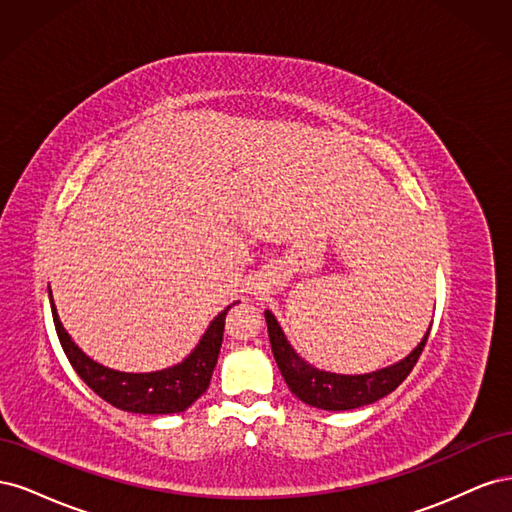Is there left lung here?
<instances>
[{
  "mask_svg": "<svg viewBox=\"0 0 512 512\" xmlns=\"http://www.w3.org/2000/svg\"><path fill=\"white\" fill-rule=\"evenodd\" d=\"M265 318L275 363L280 367L288 389L297 395L303 404L331 412L369 406L374 404V401L393 393L397 386L408 378L412 367L416 365L431 331L429 327L425 337L421 339V344H418L406 359H401L389 367L369 371V374L350 376L333 374V371H324L309 365L303 356L290 346L280 322H277V318L269 309L265 312Z\"/></svg>",
  "mask_w": 512,
  "mask_h": 512,
  "instance_id": "obj_1",
  "label": "left lung"
}]
</instances>
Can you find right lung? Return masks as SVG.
I'll return each instance as SVG.
<instances>
[{
	"instance_id": "1",
	"label": "right lung",
	"mask_w": 512,
	"mask_h": 512,
	"mask_svg": "<svg viewBox=\"0 0 512 512\" xmlns=\"http://www.w3.org/2000/svg\"><path fill=\"white\" fill-rule=\"evenodd\" d=\"M51 299V312L55 331L59 335V344L64 348L70 365L76 374L89 386L91 391L100 395L108 404L134 414H175L188 410L194 401L207 391L211 382V374L218 363V354L224 339V320L228 305L224 312L215 316L205 335L200 337L196 348L185 356V359L173 367L147 371V374H130V371L111 369L87 356L79 346L72 342L70 333L61 324L57 309ZM239 303V301H237Z\"/></svg>"
}]
</instances>
